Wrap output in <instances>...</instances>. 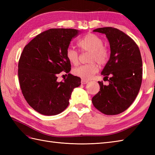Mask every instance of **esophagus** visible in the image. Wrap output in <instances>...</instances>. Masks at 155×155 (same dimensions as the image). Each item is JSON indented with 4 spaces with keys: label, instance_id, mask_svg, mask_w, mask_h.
<instances>
[{
    "label": "esophagus",
    "instance_id": "1",
    "mask_svg": "<svg viewBox=\"0 0 155 155\" xmlns=\"http://www.w3.org/2000/svg\"><path fill=\"white\" fill-rule=\"evenodd\" d=\"M88 83V81L86 80V79H82L81 80V84H85Z\"/></svg>",
    "mask_w": 155,
    "mask_h": 155
}]
</instances>
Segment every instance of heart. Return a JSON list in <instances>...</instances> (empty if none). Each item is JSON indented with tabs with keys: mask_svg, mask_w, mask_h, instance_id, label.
Listing matches in <instances>:
<instances>
[{
	"mask_svg": "<svg viewBox=\"0 0 155 155\" xmlns=\"http://www.w3.org/2000/svg\"><path fill=\"white\" fill-rule=\"evenodd\" d=\"M78 47L83 52H90L88 61L91 63L81 65L72 70L75 76L84 79H89L98 71V64L104 65L107 62L109 53L107 49L103 47V41L98 36L89 33L78 42ZM66 57L71 64L76 65L79 61V55L77 51L71 47L66 51Z\"/></svg>",
	"mask_w": 155,
	"mask_h": 155,
	"instance_id": "b5f03b06",
	"label": "heart"
}]
</instances>
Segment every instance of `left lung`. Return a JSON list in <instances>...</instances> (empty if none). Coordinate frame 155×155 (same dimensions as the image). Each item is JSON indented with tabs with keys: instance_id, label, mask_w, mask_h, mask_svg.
<instances>
[{
	"instance_id": "8db88e82",
	"label": "left lung",
	"mask_w": 155,
	"mask_h": 155,
	"mask_svg": "<svg viewBox=\"0 0 155 155\" xmlns=\"http://www.w3.org/2000/svg\"><path fill=\"white\" fill-rule=\"evenodd\" d=\"M106 35L110 43V58L101 74L108 85L98 81L100 91L92 98L94 107L102 113H123L135 100L143 79V62L136 42L123 31L113 27L93 31Z\"/></svg>"
}]
</instances>
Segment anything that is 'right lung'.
Returning a JSON list of instances; mask_svg holds the SVG:
<instances>
[{"label": "right lung", "instance_id": "obj_1", "mask_svg": "<svg viewBox=\"0 0 155 155\" xmlns=\"http://www.w3.org/2000/svg\"><path fill=\"white\" fill-rule=\"evenodd\" d=\"M79 34L72 28H51L36 36L25 46L18 64L22 93L28 104L40 114L52 116L64 111L81 78L69 73L71 64L66 57L71 39ZM64 71L68 77L58 82Z\"/></svg>", "mask_w": 155, "mask_h": 155}]
</instances>
